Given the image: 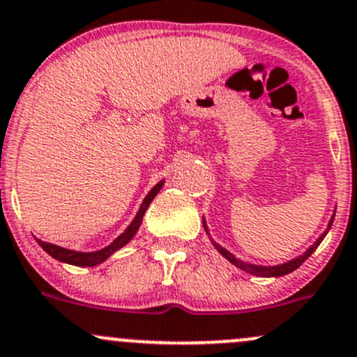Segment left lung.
<instances>
[{
	"mask_svg": "<svg viewBox=\"0 0 357 357\" xmlns=\"http://www.w3.org/2000/svg\"><path fill=\"white\" fill-rule=\"evenodd\" d=\"M333 219H335V210H333L332 219H330L328 226H327V229H325V231H324V234H321L320 238H318L317 241L313 243V245L307 248L305 253L299 255V257H296V258H292V260L284 261V264H279V265H255V264H248V261H243V260H239V258H236L234 255L231 253V251L226 250V248H224V246H220L219 243H215V241H213V239H212V245L215 246V250L219 251V253L222 255L224 258H227V260L231 261V264L234 265V267L245 270L246 273H251V275H257V277H282V275H287V273L294 272L296 268L301 267V265L305 264L307 258L311 257V253H313V251L317 250L318 246H320V243L324 241L325 236L328 234L330 227H332V224H333ZM202 220H204L205 231H207V234H210L208 227H207V222H205V217H204V219H202Z\"/></svg>",
	"mask_w": 357,
	"mask_h": 357,
	"instance_id": "8db88e82",
	"label": "left lung"
}]
</instances>
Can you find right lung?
<instances>
[{
  "label": "right lung",
  "mask_w": 357,
  "mask_h": 357,
  "mask_svg": "<svg viewBox=\"0 0 357 357\" xmlns=\"http://www.w3.org/2000/svg\"><path fill=\"white\" fill-rule=\"evenodd\" d=\"M162 185H164V179H162V181L157 183V185L149 191L147 197H145L144 202H142L140 208H138L137 215H135V219L131 220L130 226L126 227L125 231H123L121 234H119L118 238H116L114 241L111 243V245H107L106 248H102V250H97V251H75V250H68V248L52 245V243L40 241V239H37V238H36V241L39 243V246L43 248V250L46 251L47 255H51V257L54 258V260L63 261V264H68V265H75V267H96V265H99V264H102V261H106L112 253H116V251L121 250L123 246L128 245V243L131 241V238H133V236L137 234V231L142 226V220H144L145 210L149 208L150 202H152L153 198L157 197V193H159L160 188H162Z\"/></svg>",
  "instance_id": "right-lung-1"
}]
</instances>
